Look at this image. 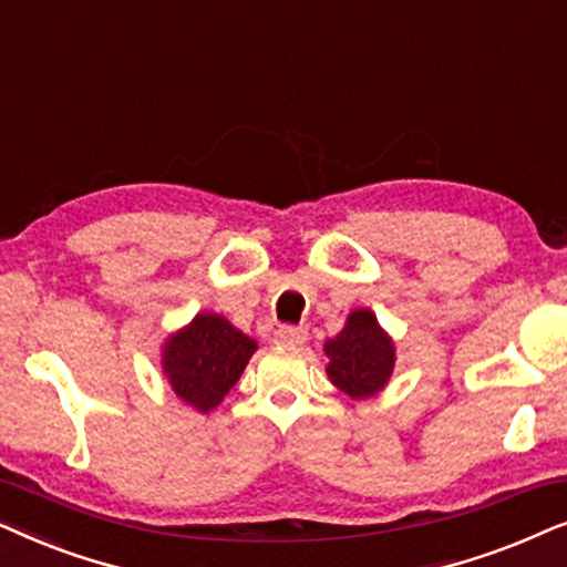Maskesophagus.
<instances>
[{"label": "esophagus", "mask_w": 567, "mask_h": 567, "mask_svg": "<svg viewBox=\"0 0 567 567\" xmlns=\"http://www.w3.org/2000/svg\"><path fill=\"white\" fill-rule=\"evenodd\" d=\"M275 339L279 344H288V347H300L308 339V331L303 327H279L275 331Z\"/></svg>", "instance_id": "obj_1"}]
</instances>
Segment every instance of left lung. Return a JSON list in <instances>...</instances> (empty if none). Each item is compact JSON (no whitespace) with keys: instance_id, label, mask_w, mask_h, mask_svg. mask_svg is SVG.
I'll list each match as a JSON object with an SVG mask.
<instances>
[{"instance_id":"left-lung-1","label":"left lung","mask_w":567,"mask_h":567,"mask_svg":"<svg viewBox=\"0 0 567 567\" xmlns=\"http://www.w3.org/2000/svg\"><path fill=\"white\" fill-rule=\"evenodd\" d=\"M329 381L352 399L375 396L394 371L396 350L379 319L368 308L347 316L344 329L323 344Z\"/></svg>"}]
</instances>
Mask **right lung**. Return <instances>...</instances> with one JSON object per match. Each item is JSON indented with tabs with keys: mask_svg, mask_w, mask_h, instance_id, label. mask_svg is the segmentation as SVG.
<instances>
[{
	"mask_svg": "<svg viewBox=\"0 0 567 567\" xmlns=\"http://www.w3.org/2000/svg\"><path fill=\"white\" fill-rule=\"evenodd\" d=\"M254 352V339L225 316L196 313L188 327L165 342L163 373L178 399L209 412L236 386Z\"/></svg>",
	"mask_w": 567,
	"mask_h": 567,
	"instance_id": "right-lung-1",
	"label": "right lung"
}]
</instances>
